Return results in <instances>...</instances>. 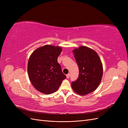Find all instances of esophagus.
Segmentation results:
<instances>
[{
  "label": "esophagus",
  "mask_w": 128,
  "mask_h": 128,
  "mask_svg": "<svg viewBox=\"0 0 128 128\" xmlns=\"http://www.w3.org/2000/svg\"><path fill=\"white\" fill-rule=\"evenodd\" d=\"M70 74H67L66 75V77H67V78H69V77H70Z\"/></svg>",
  "instance_id": "obj_1"
}]
</instances>
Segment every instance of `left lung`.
Returning <instances> with one entry per match:
<instances>
[{"mask_svg":"<svg viewBox=\"0 0 128 128\" xmlns=\"http://www.w3.org/2000/svg\"><path fill=\"white\" fill-rule=\"evenodd\" d=\"M78 66L79 76L71 86L73 90L81 96L94 91L101 82L103 67L101 60L95 51L85 46L72 50Z\"/></svg>","mask_w":128,"mask_h":128,"instance_id":"obj_1","label":"left lung"}]
</instances>
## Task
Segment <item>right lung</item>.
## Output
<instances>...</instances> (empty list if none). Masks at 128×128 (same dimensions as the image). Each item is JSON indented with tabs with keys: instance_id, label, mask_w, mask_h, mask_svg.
I'll list each match as a JSON object with an SVG mask.
<instances>
[{
	"instance_id": "add662e5",
	"label": "right lung",
	"mask_w": 128,
	"mask_h": 128,
	"mask_svg": "<svg viewBox=\"0 0 128 128\" xmlns=\"http://www.w3.org/2000/svg\"><path fill=\"white\" fill-rule=\"evenodd\" d=\"M61 51L60 46L46 45L34 50L29 58V80L34 87L42 94H49L56 92L66 78L57 61Z\"/></svg>"
}]
</instances>
